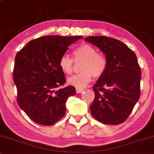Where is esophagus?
I'll return each mask as SVG.
<instances>
[{"label":"esophagus","instance_id":"obj_1","mask_svg":"<svg viewBox=\"0 0 154 154\" xmlns=\"http://www.w3.org/2000/svg\"><path fill=\"white\" fill-rule=\"evenodd\" d=\"M84 91L83 89H79V88H76V92L77 94H80Z\"/></svg>","mask_w":154,"mask_h":154}]
</instances>
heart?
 Masks as SVG:
<instances>
[{
    "instance_id": "1",
    "label": "heart",
    "mask_w": 154,
    "mask_h": 154,
    "mask_svg": "<svg viewBox=\"0 0 154 154\" xmlns=\"http://www.w3.org/2000/svg\"><path fill=\"white\" fill-rule=\"evenodd\" d=\"M75 61H83L81 65L82 72L71 76L67 83L76 88L82 89L90 82L92 77H98L103 75L107 66L105 56L97 53V50L91 45H81L74 51ZM59 67L65 75H70L73 69V60L67 55H63L59 60Z\"/></svg>"
}]
</instances>
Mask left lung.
Returning a JSON list of instances; mask_svg holds the SVG:
<instances>
[{
    "label": "left lung",
    "instance_id": "left-lung-1",
    "mask_svg": "<svg viewBox=\"0 0 154 154\" xmlns=\"http://www.w3.org/2000/svg\"><path fill=\"white\" fill-rule=\"evenodd\" d=\"M85 41L105 55L107 66L93 87L91 115L101 123L118 125L130 116L140 96L141 74L136 54L120 41L106 36H88Z\"/></svg>",
    "mask_w": 154,
    "mask_h": 154
}]
</instances>
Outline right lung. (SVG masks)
Here are the masks:
<instances>
[{"label":"right lung","instance_id":"add662e5","mask_svg":"<svg viewBox=\"0 0 154 154\" xmlns=\"http://www.w3.org/2000/svg\"><path fill=\"white\" fill-rule=\"evenodd\" d=\"M82 38L42 36L30 41L16 55L13 81L17 103L36 123L53 125L65 116L67 98L76 91L72 86L58 89L66 81L59 60L69 45Z\"/></svg>","mask_w":154,"mask_h":154}]
</instances>
